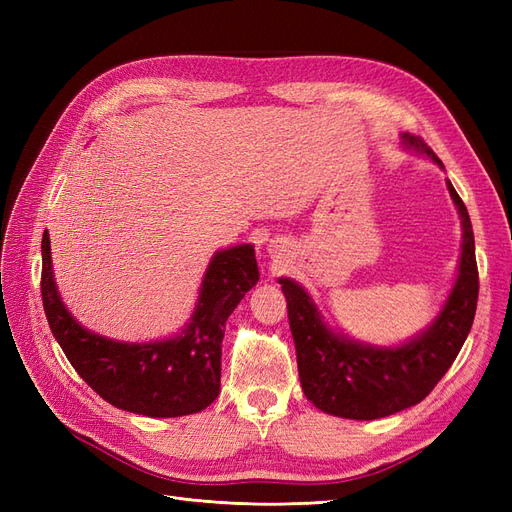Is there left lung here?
Segmentation results:
<instances>
[{"mask_svg":"<svg viewBox=\"0 0 512 512\" xmlns=\"http://www.w3.org/2000/svg\"><path fill=\"white\" fill-rule=\"evenodd\" d=\"M399 138L408 151L444 168L421 138L408 132ZM446 188L461 220L457 277L438 316L406 342L376 346L348 337L324 320L318 305L301 284L290 277H280L297 348L301 386L305 397L318 410L354 421L391 416L421 404L457 359L476 314L478 269L468 209L448 179Z\"/></svg>","mask_w":512,"mask_h":512,"instance_id":"8db88e82","label":"left lung"}]
</instances>
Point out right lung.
Masks as SVG:
<instances>
[{"mask_svg": "<svg viewBox=\"0 0 512 512\" xmlns=\"http://www.w3.org/2000/svg\"><path fill=\"white\" fill-rule=\"evenodd\" d=\"M260 280L252 243L215 252L185 327L156 342H119L79 324L55 284L51 239L42 235V305L57 344L79 376L108 404L151 418L205 410L220 395L228 316Z\"/></svg>", "mask_w": 512, "mask_h": 512, "instance_id": "obj_1", "label": "right lung"}]
</instances>
